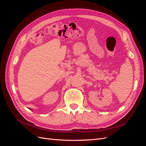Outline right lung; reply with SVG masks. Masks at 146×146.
Masks as SVG:
<instances>
[{
  "label": "right lung",
  "mask_w": 146,
  "mask_h": 146,
  "mask_svg": "<svg viewBox=\"0 0 146 146\" xmlns=\"http://www.w3.org/2000/svg\"><path fill=\"white\" fill-rule=\"evenodd\" d=\"M29 109H30V108H29Z\"/></svg>",
  "instance_id": "right-lung-1"
}]
</instances>
